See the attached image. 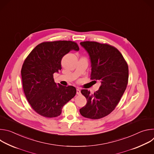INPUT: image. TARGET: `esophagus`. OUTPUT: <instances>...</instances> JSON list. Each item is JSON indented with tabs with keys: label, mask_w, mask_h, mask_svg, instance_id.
Returning a JSON list of instances; mask_svg holds the SVG:
<instances>
[{
	"label": "esophagus",
	"mask_w": 154,
	"mask_h": 154,
	"mask_svg": "<svg viewBox=\"0 0 154 154\" xmlns=\"http://www.w3.org/2000/svg\"><path fill=\"white\" fill-rule=\"evenodd\" d=\"M77 95H80L81 94V92H80V90L79 89H77Z\"/></svg>",
	"instance_id": "esophagus-1"
}]
</instances>
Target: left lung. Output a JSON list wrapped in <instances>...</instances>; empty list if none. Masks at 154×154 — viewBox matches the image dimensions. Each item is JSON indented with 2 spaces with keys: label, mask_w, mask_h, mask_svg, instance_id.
Returning a JSON list of instances; mask_svg holds the SVG:
<instances>
[{
  "label": "left lung",
  "mask_w": 154,
  "mask_h": 154,
  "mask_svg": "<svg viewBox=\"0 0 154 154\" xmlns=\"http://www.w3.org/2000/svg\"><path fill=\"white\" fill-rule=\"evenodd\" d=\"M80 45L90 55L91 79L100 80L101 85L93 94L81 91L87 102L80 113L86 118L100 119L114 110L122 96L128 83V65L121 52L108 44L84 41Z\"/></svg>",
  "instance_id": "8db88e82"
}]
</instances>
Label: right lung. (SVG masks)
Listing matches in <instances>:
<instances>
[{
  "mask_svg": "<svg viewBox=\"0 0 154 154\" xmlns=\"http://www.w3.org/2000/svg\"><path fill=\"white\" fill-rule=\"evenodd\" d=\"M72 50H79L74 41L43 42L23 63L21 76L24 94L32 108L44 117L60 116L63 106L76 94L75 87L57 85L54 79V74L61 69L62 58Z\"/></svg>",
  "mask_w": 154,
  "mask_h": 154,
  "instance_id": "add662e5",
  "label": "right lung"
}]
</instances>
